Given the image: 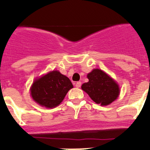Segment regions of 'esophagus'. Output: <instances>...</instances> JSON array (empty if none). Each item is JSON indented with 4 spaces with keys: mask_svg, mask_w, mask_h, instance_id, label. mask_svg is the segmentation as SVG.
I'll use <instances>...</instances> for the list:
<instances>
[{
    "mask_svg": "<svg viewBox=\"0 0 150 150\" xmlns=\"http://www.w3.org/2000/svg\"><path fill=\"white\" fill-rule=\"evenodd\" d=\"M75 86H76V88H79V87L81 86V82H80V81L76 82V85H75Z\"/></svg>",
    "mask_w": 150,
    "mask_h": 150,
    "instance_id": "esophagus-1",
    "label": "esophagus"
}]
</instances>
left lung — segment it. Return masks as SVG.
Masks as SVG:
<instances>
[{"mask_svg": "<svg viewBox=\"0 0 150 150\" xmlns=\"http://www.w3.org/2000/svg\"><path fill=\"white\" fill-rule=\"evenodd\" d=\"M87 77L88 82L82 85V89L96 104L108 105L117 98L120 94L119 86L104 71L94 69Z\"/></svg>", "mask_w": 150, "mask_h": 150, "instance_id": "8db88e82", "label": "left lung"}]
</instances>
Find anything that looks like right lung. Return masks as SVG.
Here are the masks:
<instances>
[{
  "label": "right lung",
  "mask_w": 150,
  "mask_h": 150,
  "mask_svg": "<svg viewBox=\"0 0 150 150\" xmlns=\"http://www.w3.org/2000/svg\"><path fill=\"white\" fill-rule=\"evenodd\" d=\"M72 88L69 78L59 71H53L34 82L30 94L40 105L52 108L59 105Z\"/></svg>",
  "instance_id": "add662e5"
}]
</instances>
